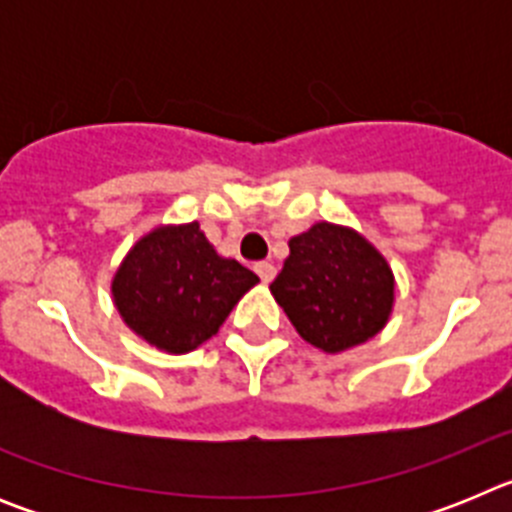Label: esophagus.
I'll use <instances>...</instances> for the list:
<instances>
[{
  "mask_svg": "<svg viewBox=\"0 0 512 512\" xmlns=\"http://www.w3.org/2000/svg\"><path fill=\"white\" fill-rule=\"evenodd\" d=\"M256 274H259V277H261V282L269 284L271 279L277 277V266L269 264V261H261V264H256Z\"/></svg>",
  "mask_w": 512,
  "mask_h": 512,
  "instance_id": "esophagus-1",
  "label": "esophagus"
}]
</instances>
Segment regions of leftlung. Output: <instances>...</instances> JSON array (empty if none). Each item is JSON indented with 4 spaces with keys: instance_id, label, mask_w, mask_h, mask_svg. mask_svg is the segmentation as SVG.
Segmentation results:
<instances>
[{
    "instance_id": "obj_1",
    "label": "left lung",
    "mask_w": 512,
    "mask_h": 512,
    "mask_svg": "<svg viewBox=\"0 0 512 512\" xmlns=\"http://www.w3.org/2000/svg\"><path fill=\"white\" fill-rule=\"evenodd\" d=\"M271 295L310 346L341 354L374 338L395 307V274L359 230L315 223L289 238Z\"/></svg>"
}]
</instances>
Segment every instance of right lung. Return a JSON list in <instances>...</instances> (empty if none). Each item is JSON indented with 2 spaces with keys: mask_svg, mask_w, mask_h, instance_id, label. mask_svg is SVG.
<instances>
[{
  "mask_svg": "<svg viewBox=\"0 0 512 512\" xmlns=\"http://www.w3.org/2000/svg\"><path fill=\"white\" fill-rule=\"evenodd\" d=\"M259 277L215 251L200 223L158 225L138 238L112 277V302L135 336L189 354L215 336Z\"/></svg>",
  "mask_w": 512,
  "mask_h": 512,
  "instance_id": "obj_1",
  "label": "right lung"
}]
</instances>
